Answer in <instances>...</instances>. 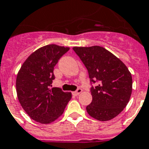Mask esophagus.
Listing matches in <instances>:
<instances>
[{"label": "esophagus", "instance_id": "esophagus-1", "mask_svg": "<svg viewBox=\"0 0 149 149\" xmlns=\"http://www.w3.org/2000/svg\"><path fill=\"white\" fill-rule=\"evenodd\" d=\"M81 92H82V89H81V88H78V89H77L76 91L72 92V95H76V96H77V95H79V94H80Z\"/></svg>", "mask_w": 149, "mask_h": 149}]
</instances>
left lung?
Instances as JSON below:
<instances>
[{"label":"left lung","mask_w":149,"mask_h":149,"mask_svg":"<svg viewBox=\"0 0 149 149\" xmlns=\"http://www.w3.org/2000/svg\"><path fill=\"white\" fill-rule=\"evenodd\" d=\"M72 49L87 68L91 87L92 102L86 109L91 117L108 121L124 109L132 92V77L117 57L100 46L74 47Z\"/></svg>","instance_id":"obj_1"}]
</instances>
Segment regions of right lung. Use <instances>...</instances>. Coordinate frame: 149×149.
<instances>
[{
    "label": "right lung",
    "mask_w": 149,
    "mask_h": 149,
    "mask_svg": "<svg viewBox=\"0 0 149 149\" xmlns=\"http://www.w3.org/2000/svg\"><path fill=\"white\" fill-rule=\"evenodd\" d=\"M70 47L49 44L33 52L22 65L16 77L18 99L29 117L47 124L62 115L71 92L52 87L54 67Z\"/></svg>",
    "instance_id": "add662e5"
}]
</instances>
